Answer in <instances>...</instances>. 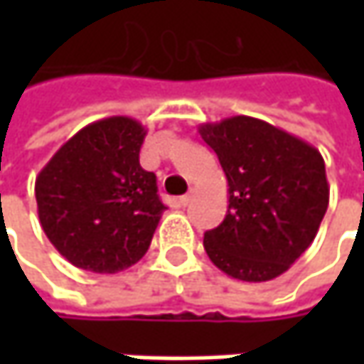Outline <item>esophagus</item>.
<instances>
[{"mask_svg": "<svg viewBox=\"0 0 364 364\" xmlns=\"http://www.w3.org/2000/svg\"><path fill=\"white\" fill-rule=\"evenodd\" d=\"M190 203H192V192H190V194H184V196H180V198H178V204H180V206H188Z\"/></svg>", "mask_w": 364, "mask_h": 364, "instance_id": "esophagus-1", "label": "esophagus"}]
</instances>
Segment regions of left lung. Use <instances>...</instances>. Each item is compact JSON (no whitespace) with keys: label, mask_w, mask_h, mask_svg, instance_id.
<instances>
[{"label":"left lung","mask_w":364,"mask_h":364,"mask_svg":"<svg viewBox=\"0 0 364 364\" xmlns=\"http://www.w3.org/2000/svg\"><path fill=\"white\" fill-rule=\"evenodd\" d=\"M198 133L217 154L229 184V208L204 249L220 272L269 282L312 245L328 208L320 151L267 121L237 115Z\"/></svg>","instance_id":"1"}]
</instances>
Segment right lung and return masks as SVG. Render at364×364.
I'll return each mask as SVG.
<instances>
[{
	"mask_svg": "<svg viewBox=\"0 0 364 364\" xmlns=\"http://www.w3.org/2000/svg\"><path fill=\"white\" fill-rule=\"evenodd\" d=\"M146 127L107 117L82 127L36 178L40 225L75 267L117 273L146 255L166 206L139 166Z\"/></svg>",
	"mask_w": 364,
	"mask_h": 364,
	"instance_id": "add662e5",
	"label": "right lung"
}]
</instances>
